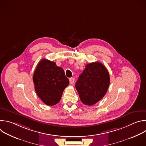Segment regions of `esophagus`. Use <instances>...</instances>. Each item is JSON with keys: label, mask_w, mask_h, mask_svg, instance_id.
Returning <instances> with one entry per match:
<instances>
[{"label": "esophagus", "mask_w": 146, "mask_h": 146, "mask_svg": "<svg viewBox=\"0 0 146 146\" xmlns=\"http://www.w3.org/2000/svg\"><path fill=\"white\" fill-rule=\"evenodd\" d=\"M74 81H75V79L73 77H71V78H69V81H70V84H73V83L74 82Z\"/></svg>", "instance_id": "1"}]
</instances>
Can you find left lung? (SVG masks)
Listing matches in <instances>:
<instances>
[{
  "label": "left lung",
  "instance_id": "8db88e82",
  "mask_svg": "<svg viewBox=\"0 0 146 146\" xmlns=\"http://www.w3.org/2000/svg\"><path fill=\"white\" fill-rule=\"evenodd\" d=\"M110 84L108 69L100 62L86 65L76 83V88L82 103L92 106L105 95Z\"/></svg>",
  "mask_w": 146,
  "mask_h": 146
}]
</instances>
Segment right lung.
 <instances>
[{
    "label": "right lung",
    "mask_w": 146,
    "mask_h": 146,
    "mask_svg": "<svg viewBox=\"0 0 146 146\" xmlns=\"http://www.w3.org/2000/svg\"><path fill=\"white\" fill-rule=\"evenodd\" d=\"M33 81L37 95L48 106L55 105L60 101L64 90L69 84L64 69L46 59L38 62Z\"/></svg>",
    "instance_id": "add662e5"
}]
</instances>
